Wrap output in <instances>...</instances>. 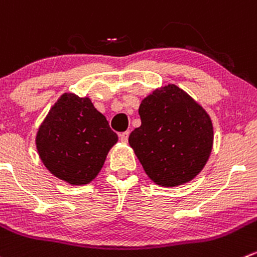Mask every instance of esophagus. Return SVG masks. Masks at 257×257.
<instances>
[{"mask_svg":"<svg viewBox=\"0 0 257 257\" xmlns=\"http://www.w3.org/2000/svg\"><path fill=\"white\" fill-rule=\"evenodd\" d=\"M119 137H120V141L123 142V143H126V142H128L129 132H124V133H120V134H119Z\"/></svg>","mask_w":257,"mask_h":257,"instance_id":"esophagus-1","label":"esophagus"}]
</instances>
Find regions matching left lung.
Masks as SVG:
<instances>
[{
    "label": "left lung",
    "instance_id": "obj_1",
    "mask_svg": "<svg viewBox=\"0 0 257 257\" xmlns=\"http://www.w3.org/2000/svg\"><path fill=\"white\" fill-rule=\"evenodd\" d=\"M138 111L142 124L129 136V146L147 176L162 187L192 181L213 147V125L206 109L168 84L147 95Z\"/></svg>",
    "mask_w": 257,
    "mask_h": 257
}]
</instances>
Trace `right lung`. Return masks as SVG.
I'll list each match as a JSON object with an SVG mask.
<instances>
[{"mask_svg": "<svg viewBox=\"0 0 257 257\" xmlns=\"http://www.w3.org/2000/svg\"><path fill=\"white\" fill-rule=\"evenodd\" d=\"M37 153L56 178L85 186L96 178L118 136L89 96L60 95L37 129Z\"/></svg>", "mask_w": 257, "mask_h": 257, "instance_id": "right-lung-1", "label": "right lung"}]
</instances>
